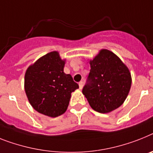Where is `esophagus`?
Returning a JSON list of instances; mask_svg holds the SVG:
<instances>
[{
  "mask_svg": "<svg viewBox=\"0 0 153 153\" xmlns=\"http://www.w3.org/2000/svg\"><path fill=\"white\" fill-rule=\"evenodd\" d=\"M79 88H80V89H82L83 87V82H82V81H81V82H79Z\"/></svg>",
  "mask_w": 153,
  "mask_h": 153,
  "instance_id": "esophagus-1",
  "label": "esophagus"
}]
</instances>
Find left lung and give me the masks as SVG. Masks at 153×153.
Instances as JSON below:
<instances>
[{
  "label": "left lung",
  "instance_id": "left-lung-1",
  "mask_svg": "<svg viewBox=\"0 0 153 153\" xmlns=\"http://www.w3.org/2000/svg\"><path fill=\"white\" fill-rule=\"evenodd\" d=\"M90 72L82 93L95 111L107 114L120 107L128 96L131 75L126 65L112 51L102 49L89 60Z\"/></svg>",
  "mask_w": 153,
  "mask_h": 153
}]
</instances>
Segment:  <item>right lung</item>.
Returning a JSON list of instances; mask_svg holds the SVG:
<instances>
[{
	"label": "right lung",
	"mask_w": 153,
	"mask_h": 153,
	"mask_svg": "<svg viewBox=\"0 0 153 153\" xmlns=\"http://www.w3.org/2000/svg\"><path fill=\"white\" fill-rule=\"evenodd\" d=\"M65 61L57 51H52L39 57L25 71V94L39 114L56 117L65 113L71 92L79 88L71 75L64 72Z\"/></svg>",
	"instance_id": "add662e5"
}]
</instances>
